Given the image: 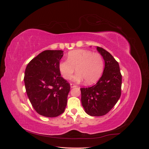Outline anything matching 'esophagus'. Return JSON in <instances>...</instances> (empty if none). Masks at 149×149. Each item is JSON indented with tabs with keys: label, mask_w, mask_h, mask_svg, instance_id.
<instances>
[{
	"label": "esophagus",
	"mask_w": 149,
	"mask_h": 149,
	"mask_svg": "<svg viewBox=\"0 0 149 149\" xmlns=\"http://www.w3.org/2000/svg\"><path fill=\"white\" fill-rule=\"evenodd\" d=\"M70 86H71V88H75V87L77 86H76V85L74 84H73V83H71V84H70Z\"/></svg>",
	"instance_id": "34e87169"
}]
</instances>
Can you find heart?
Here are the masks:
<instances>
[{"mask_svg": "<svg viewBox=\"0 0 149 149\" xmlns=\"http://www.w3.org/2000/svg\"><path fill=\"white\" fill-rule=\"evenodd\" d=\"M78 72L73 80L76 82L84 79L86 84L96 82L100 78L104 68V60L98 53L86 49H75L68 53L67 60L61 61L58 69L62 77L70 79L75 71Z\"/></svg>", "mask_w": 149, "mask_h": 149, "instance_id": "heart-1", "label": "heart"}]
</instances>
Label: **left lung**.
<instances>
[{
    "instance_id": "8db88e82",
    "label": "left lung",
    "mask_w": 149,
    "mask_h": 149,
    "mask_svg": "<svg viewBox=\"0 0 149 149\" xmlns=\"http://www.w3.org/2000/svg\"><path fill=\"white\" fill-rule=\"evenodd\" d=\"M105 61V67L98 82L89 88H81V103L86 113L102 116L108 113L121 95L122 74L118 62L106 49L97 47Z\"/></svg>"
}]
</instances>
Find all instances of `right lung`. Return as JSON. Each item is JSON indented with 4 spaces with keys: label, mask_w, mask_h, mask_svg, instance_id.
<instances>
[{
    "label": "right lung",
    "mask_w": 149,
    "mask_h": 149,
    "mask_svg": "<svg viewBox=\"0 0 149 149\" xmlns=\"http://www.w3.org/2000/svg\"><path fill=\"white\" fill-rule=\"evenodd\" d=\"M63 52L45 50L26 67L24 83L26 94L34 109L47 118L63 113L70 84L61 76L58 65Z\"/></svg>",
    "instance_id": "add662e5"
}]
</instances>
